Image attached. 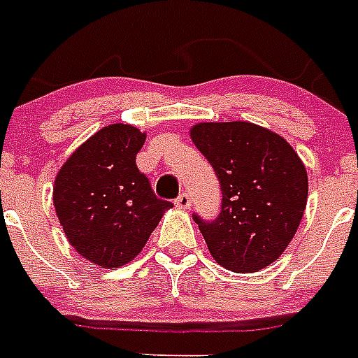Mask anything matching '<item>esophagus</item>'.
<instances>
[{
  "label": "esophagus",
  "mask_w": 358,
  "mask_h": 358,
  "mask_svg": "<svg viewBox=\"0 0 358 358\" xmlns=\"http://www.w3.org/2000/svg\"><path fill=\"white\" fill-rule=\"evenodd\" d=\"M176 207L182 208V210H185V208H190V196H188L187 192L179 194L176 199Z\"/></svg>",
  "instance_id": "1"
}]
</instances>
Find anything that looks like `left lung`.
Masks as SVG:
<instances>
[{
  "label": "left lung",
  "mask_w": 358,
  "mask_h": 358,
  "mask_svg": "<svg viewBox=\"0 0 358 358\" xmlns=\"http://www.w3.org/2000/svg\"><path fill=\"white\" fill-rule=\"evenodd\" d=\"M222 187L218 218L194 214L213 259L236 273L275 262L307 207L308 179L287 140L250 122H205L190 129Z\"/></svg>",
  "instance_id": "left-lung-1"
}]
</instances>
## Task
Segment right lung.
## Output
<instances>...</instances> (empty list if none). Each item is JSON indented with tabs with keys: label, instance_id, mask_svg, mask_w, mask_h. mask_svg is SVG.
<instances>
[{
	"label": "right lung",
	"instance_id": "right-lung-1",
	"mask_svg": "<svg viewBox=\"0 0 358 358\" xmlns=\"http://www.w3.org/2000/svg\"><path fill=\"white\" fill-rule=\"evenodd\" d=\"M145 133L113 124L77 148L57 173L53 205L71 248L101 268L138 255L170 201L159 199L136 168Z\"/></svg>",
	"mask_w": 358,
	"mask_h": 358
}]
</instances>
